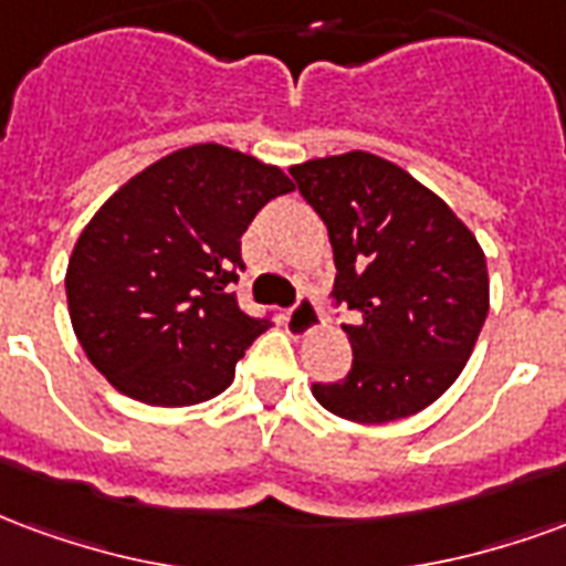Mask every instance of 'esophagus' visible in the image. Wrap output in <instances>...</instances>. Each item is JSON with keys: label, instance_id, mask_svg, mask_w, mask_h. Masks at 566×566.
Listing matches in <instances>:
<instances>
[{"label": "esophagus", "instance_id": "obj_1", "mask_svg": "<svg viewBox=\"0 0 566 566\" xmlns=\"http://www.w3.org/2000/svg\"><path fill=\"white\" fill-rule=\"evenodd\" d=\"M283 319H286V328L292 337H307V334H313L319 325H323V313H319V307H316V301L304 295V298H298V304L283 316Z\"/></svg>", "mask_w": 566, "mask_h": 566}]
</instances>
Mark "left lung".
<instances>
[{
	"label": "left lung",
	"mask_w": 566,
	"mask_h": 566,
	"mask_svg": "<svg viewBox=\"0 0 566 566\" xmlns=\"http://www.w3.org/2000/svg\"><path fill=\"white\" fill-rule=\"evenodd\" d=\"M334 250V298L353 370L313 386L325 410L358 424L403 419L458 379L489 313V268L476 234L401 165L365 150L292 165Z\"/></svg>",
	"instance_id": "left-lung-1"
}]
</instances>
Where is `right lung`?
Here are the masks:
<instances>
[{
    "instance_id": "add662e5",
    "label": "right lung",
    "mask_w": 566,
    "mask_h": 566,
    "mask_svg": "<svg viewBox=\"0 0 566 566\" xmlns=\"http://www.w3.org/2000/svg\"><path fill=\"white\" fill-rule=\"evenodd\" d=\"M283 168L192 144L129 177L74 243L65 298L77 340L111 386L150 407L217 398L265 332L238 307L241 234L292 192Z\"/></svg>"
}]
</instances>
